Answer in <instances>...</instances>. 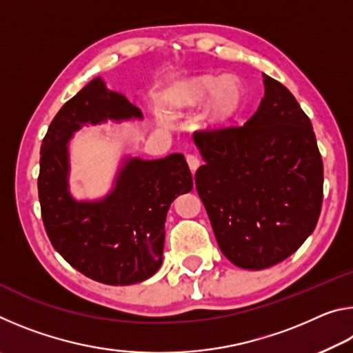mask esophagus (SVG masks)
Masks as SVG:
<instances>
[{"mask_svg":"<svg viewBox=\"0 0 353 353\" xmlns=\"http://www.w3.org/2000/svg\"><path fill=\"white\" fill-rule=\"evenodd\" d=\"M185 160H187V163H188L191 171H196V170L199 168L201 160H199V157L196 154H187V155H185Z\"/></svg>","mask_w":353,"mask_h":353,"instance_id":"esophagus-1","label":"esophagus"}]
</instances>
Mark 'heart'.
I'll return each mask as SVG.
<instances>
[{
  "label": "heart",
  "instance_id": "b5f03b06",
  "mask_svg": "<svg viewBox=\"0 0 353 353\" xmlns=\"http://www.w3.org/2000/svg\"><path fill=\"white\" fill-rule=\"evenodd\" d=\"M212 94L208 117L213 123H225L240 109L241 104V85L235 77H223L218 81L213 76L191 77L179 83L171 94L172 105H191L199 104Z\"/></svg>",
  "mask_w": 353,
  "mask_h": 353
}]
</instances>
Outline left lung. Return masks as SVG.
<instances>
[{"mask_svg": "<svg viewBox=\"0 0 353 353\" xmlns=\"http://www.w3.org/2000/svg\"><path fill=\"white\" fill-rule=\"evenodd\" d=\"M265 97L243 126L196 130L205 163L194 182L234 265L265 270L312 235L322 207L324 165L313 126L282 83L263 76Z\"/></svg>", "mask_w": 353, "mask_h": 353, "instance_id": "8db88e82", "label": "left lung"}]
</instances>
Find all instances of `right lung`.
<instances>
[{"mask_svg":"<svg viewBox=\"0 0 353 353\" xmlns=\"http://www.w3.org/2000/svg\"><path fill=\"white\" fill-rule=\"evenodd\" d=\"M139 107L97 77L62 105L41 141L39 201L48 238L71 266L105 285H132L162 265L171 202L193 188L182 154L129 159L103 201L76 202L68 193V140L82 124L141 118Z\"/></svg>","mask_w":353,"mask_h":353,"instance_id":"1","label":"right lung"}]
</instances>
